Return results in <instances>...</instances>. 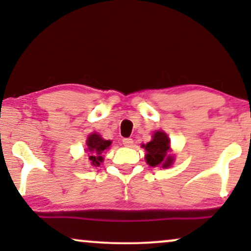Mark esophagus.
I'll list each match as a JSON object with an SVG mask.
<instances>
[{
  "instance_id": "esophagus-1",
  "label": "esophagus",
  "mask_w": 251,
  "mask_h": 251,
  "mask_svg": "<svg viewBox=\"0 0 251 251\" xmlns=\"http://www.w3.org/2000/svg\"><path fill=\"white\" fill-rule=\"evenodd\" d=\"M123 144L126 148H131V146H133V139H131V138H125V139H123Z\"/></svg>"
}]
</instances>
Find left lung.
Here are the masks:
<instances>
[{"mask_svg": "<svg viewBox=\"0 0 251 251\" xmlns=\"http://www.w3.org/2000/svg\"><path fill=\"white\" fill-rule=\"evenodd\" d=\"M145 149L146 163L150 166L162 165V168H169L174 163V155L169 154L170 139L168 134L163 131H155L152 135V140L148 144H143Z\"/></svg>", "mask_w": 251, "mask_h": 251, "instance_id": "8db88e82", "label": "left lung"}]
</instances>
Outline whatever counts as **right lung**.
Wrapping results in <instances>:
<instances>
[{
  "label": "right lung",
  "mask_w": 251,
  "mask_h": 251,
  "mask_svg": "<svg viewBox=\"0 0 251 251\" xmlns=\"http://www.w3.org/2000/svg\"><path fill=\"white\" fill-rule=\"evenodd\" d=\"M87 149L86 151L88 152L89 162L93 166H100V163L103 162L102 153L108 150L111 145V140H106L101 138V135L98 133H91L87 138Z\"/></svg>",
  "instance_id": "obj_1"
}]
</instances>
